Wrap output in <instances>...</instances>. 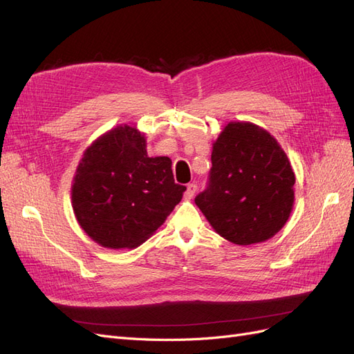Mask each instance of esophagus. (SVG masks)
<instances>
[{"instance_id":"34e87169","label":"esophagus","mask_w":354,"mask_h":354,"mask_svg":"<svg viewBox=\"0 0 354 354\" xmlns=\"http://www.w3.org/2000/svg\"><path fill=\"white\" fill-rule=\"evenodd\" d=\"M196 189H198V186L195 183H189L187 187H186V192H185V198L186 199L194 198L195 194H196Z\"/></svg>"}]
</instances>
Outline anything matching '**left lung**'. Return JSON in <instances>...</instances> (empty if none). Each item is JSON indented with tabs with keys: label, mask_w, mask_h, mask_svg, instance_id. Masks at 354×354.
Here are the masks:
<instances>
[{
	"label": "left lung",
	"mask_w": 354,
	"mask_h": 354,
	"mask_svg": "<svg viewBox=\"0 0 354 354\" xmlns=\"http://www.w3.org/2000/svg\"><path fill=\"white\" fill-rule=\"evenodd\" d=\"M211 162L195 203L212 229L236 245L273 238L291 216L295 183L276 138L252 122H229L212 143Z\"/></svg>",
	"instance_id": "left-lung-1"
}]
</instances>
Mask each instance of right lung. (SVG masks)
<instances>
[{"mask_svg":"<svg viewBox=\"0 0 354 354\" xmlns=\"http://www.w3.org/2000/svg\"><path fill=\"white\" fill-rule=\"evenodd\" d=\"M168 156L149 158L137 127L118 125L85 149L71 196L81 229L103 248L131 250L162 226L183 198Z\"/></svg>","mask_w":354,"mask_h":354,"instance_id":"1","label":"right lung"}]
</instances>
